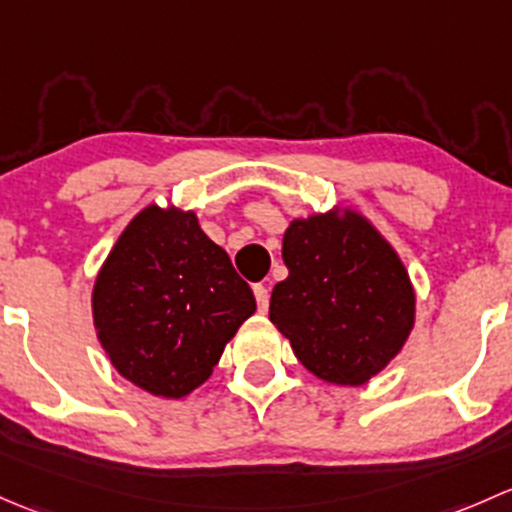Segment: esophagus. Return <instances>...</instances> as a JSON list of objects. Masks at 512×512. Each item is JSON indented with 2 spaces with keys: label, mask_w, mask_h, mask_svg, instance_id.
I'll list each match as a JSON object with an SVG mask.
<instances>
[{
  "label": "esophagus",
  "mask_w": 512,
  "mask_h": 512,
  "mask_svg": "<svg viewBox=\"0 0 512 512\" xmlns=\"http://www.w3.org/2000/svg\"><path fill=\"white\" fill-rule=\"evenodd\" d=\"M254 295H256V303H258V310H268V288L263 286V283H256L254 286Z\"/></svg>",
  "instance_id": "esophagus-1"
}]
</instances>
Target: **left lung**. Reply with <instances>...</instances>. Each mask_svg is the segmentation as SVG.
I'll list each match as a JSON object with an SVG mask.
<instances>
[{
  "instance_id": "left-lung-1",
  "label": "left lung",
  "mask_w": 512,
  "mask_h": 512,
  "mask_svg": "<svg viewBox=\"0 0 512 512\" xmlns=\"http://www.w3.org/2000/svg\"><path fill=\"white\" fill-rule=\"evenodd\" d=\"M283 261L288 278L273 288L268 318L305 370L360 387L399 355L416 295L402 258L362 214L293 219Z\"/></svg>"
}]
</instances>
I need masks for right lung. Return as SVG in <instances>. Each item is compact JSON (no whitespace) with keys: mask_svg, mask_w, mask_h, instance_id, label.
Returning a JSON list of instances; mask_svg holds the SVG:
<instances>
[{"mask_svg":"<svg viewBox=\"0 0 512 512\" xmlns=\"http://www.w3.org/2000/svg\"><path fill=\"white\" fill-rule=\"evenodd\" d=\"M256 310L249 283L197 214L150 204L125 226L93 286V325L125 379L182 399L204 384Z\"/></svg>","mask_w":512,"mask_h":512,"instance_id":"right-lung-1","label":"right lung"}]
</instances>
